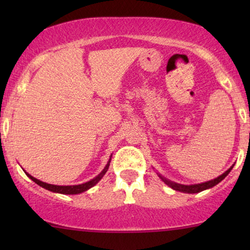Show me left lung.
<instances>
[{"label": "left lung", "instance_id": "obj_1", "mask_svg": "<svg viewBox=\"0 0 250 250\" xmlns=\"http://www.w3.org/2000/svg\"><path fill=\"white\" fill-rule=\"evenodd\" d=\"M234 165H232L230 168H229L227 172H224L222 175H220L216 179L214 180H210V181H207V182H203V183H198V184H190V186H186V184H180V183H176V182H173V181H170L168 179H166V177H164L158 174V176L162 179V181L165 184H167L169 188H172L173 190H176V191H180V192H183V193H198V192H201V191L204 190H207V189H210V188H213L216 186L221 182L222 180L225 179L227 175L229 173L231 172V169L233 168Z\"/></svg>", "mask_w": 250, "mask_h": 250}]
</instances>
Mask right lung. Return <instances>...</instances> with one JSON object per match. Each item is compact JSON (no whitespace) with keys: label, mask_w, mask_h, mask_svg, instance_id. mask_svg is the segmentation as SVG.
<instances>
[{"label":"right lung","mask_w":250,"mask_h":250,"mask_svg":"<svg viewBox=\"0 0 250 250\" xmlns=\"http://www.w3.org/2000/svg\"><path fill=\"white\" fill-rule=\"evenodd\" d=\"M110 160H111V157L109 158L107 165H105L104 168L102 169L101 173L99 174V175L95 176L94 179L87 181V182H85V183L77 184V186H56V184H49V183L42 182V181L35 179V177L32 176L30 174H28L27 172H25V173H26V175L28 176L30 180H33L36 184H39L40 187L44 188V189L52 191V192L61 193V194H78V193L84 192V191H87L88 189H91L92 187H94L95 184H97L99 181H100L102 177H104V175L105 173H107V170L109 168V165H110Z\"/></svg>","instance_id":"obj_1"}]
</instances>
